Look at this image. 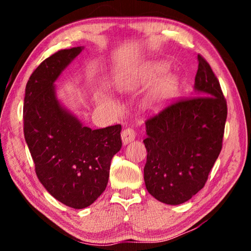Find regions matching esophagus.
<instances>
[{"label":"esophagus","mask_w":251,"mask_h":251,"mask_svg":"<svg viewBox=\"0 0 251 251\" xmlns=\"http://www.w3.org/2000/svg\"><path fill=\"white\" fill-rule=\"evenodd\" d=\"M135 139V130L131 128H126L122 131V142L124 145L133 142Z\"/></svg>","instance_id":"esophagus-1"}]
</instances>
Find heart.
Listing matches in <instances>:
<instances>
[{"instance_id":"obj_1","label":"heart","mask_w":251,"mask_h":251,"mask_svg":"<svg viewBox=\"0 0 251 251\" xmlns=\"http://www.w3.org/2000/svg\"><path fill=\"white\" fill-rule=\"evenodd\" d=\"M168 67L165 63H156L152 65L151 72L148 76V80H155L157 78L167 73ZM117 87L120 90H126L128 87V83L125 79L118 78L117 79ZM178 91V79L174 75H166L157 83L154 87L151 88L147 99V104L150 108L156 109L163 106L165 103L173 99L174 95Z\"/></svg>"}]
</instances>
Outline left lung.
<instances>
[{"instance_id": "left-lung-1", "label": "left lung", "mask_w": 251, "mask_h": 251, "mask_svg": "<svg viewBox=\"0 0 251 251\" xmlns=\"http://www.w3.org/2000/svg\"><path fill=\"white\" fill-rule=\"evenodd\" d=\"M193 97L146 121V189L167 205H180L201 190L223 147L227 103L217 77L201 55Z\"/></svg>"}]
</instances>
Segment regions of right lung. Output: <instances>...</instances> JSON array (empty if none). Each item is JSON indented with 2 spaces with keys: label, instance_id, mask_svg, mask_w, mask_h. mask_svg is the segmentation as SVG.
I'll use <instances>...</instances> for the list:
<instances>
[{
  "label": "right lung",
  "instance_id": "add662e5",
  "mask_svg": "<svg viewBox=\"0 0 251 251\" xmlns=\"http://www.w3.org/2000/svg\"><path fill=\"white\" fill-rule=\"evenodd\" d=\"M83 46L58 50L41 63L25 87L24 137L37 178L59 202L91 206L106 188L110 160L122 148L121 125L92 129L57 99L55 82Z\"/></svg>",
  "mask_w": 251,
  "mask_h": 251
}]
</instances>
